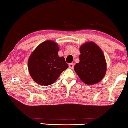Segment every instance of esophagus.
I'll return each mask as SVG.
<instances>
[{"label": "esophagus", "mask_w": 128, "mask_h": 128, "mask_svg": "<svg viewBox=\"0 0 128 128\" xmlns=\"http://www.w3.org/2000/svg\"><path fill=\"white\" fill-rule=\"evenodd\" d=\"M69 67L70 68V69H73L74 67V64H72V63H71V64H69Z\"/></svg>", "instance_id": "34e87169"}]
</instances>
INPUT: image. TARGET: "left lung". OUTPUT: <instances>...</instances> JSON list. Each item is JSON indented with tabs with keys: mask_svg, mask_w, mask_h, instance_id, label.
Listing matches in <instances>:
<instances>
[{
	"mask_svg": "<svg viewBox=\"0 0 128 128\" xmlns=\"http://www.w3.org/2000/svg\"><path fill=\"white\" fill-rule=\"evenodd\" d=\"M80 62L74 66L77 75L85 84L99 82L106 72L104 56L100 48L93 42L84 44L80 47Z\"/></svg>",
	"mask_w": 128,
	"mask_h": 128,
	"instance_id": "8db88e82",
	"label": "left lung"
}]
</instances>
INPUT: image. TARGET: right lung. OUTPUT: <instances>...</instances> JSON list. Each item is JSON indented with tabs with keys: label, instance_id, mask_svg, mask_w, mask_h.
<instances>
[{
	"label": "right lung",
	"instance_id": "add662e5",
	"mask_svg": "<svg viewBox=\"0 0 128 128\" xmlns=\"http://www.w3.org/2000/svg\"><path fill=\"white\" fill-rule=\"evenodd\" d=\"M59 48L56 42L46 41L36 48L30 57L28 67L34 81L42 86L54 83L68 67L64 57L58 56Z\"/></svg>",
	"mask_w": 128,
	"mask_h": 128
}]
</instances>
